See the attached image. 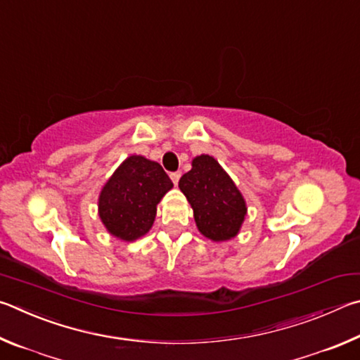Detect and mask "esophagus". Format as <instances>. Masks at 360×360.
Segmentation results:
<instances>
[{
  "instance_id": "obj_1",
  "label": "esophagus",
  "mask_w": 360,
  "mask_h": 360,
  "mask_svg": "<svg viewBox=\"0 0 360 360\" xmlns=\"http://www.w3.org/2000/svg\"><path fill=\"white\" fill-rule=\"evenodd\" d=\"M180 176H181V174H180V172H172V174H170V180L174 181V185H179Z\"/></svg>"
}]
</instances>
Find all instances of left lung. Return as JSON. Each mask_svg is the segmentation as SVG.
<instances>
[{"instance_id":"1","label":"left lung","mask_w":360,"mask_h":360,"mask_svg":"<svg viewBox=\"0 0 360 360\" xmlns=\"http://www.w3.org/2000/svg\"><path fill=\"white\" fill-rule=\"evenodd\" d=\"M190 202L200 234L212 242H226L240 232L247 202L234 180L213 156L199 155L191 170L179 181Z\"/></svg>"}]
</instances>
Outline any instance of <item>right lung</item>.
I'll list each match as a JSON object with an SVG mask.
<instances>
[{"mask_svg": "<svg viewBox=\"0 0 360 360\" xmlns=\"http://www.w3.org/2000/svg\"><path fill=\"white\" fill-rule=\"evenodd\" d=\"M172 186L156 161L131 155L101 190L98 215L110 236L123 242H134L151 229L156 205Z\"/></svg>", "mask_w": 360, "mask_h": 360, "instance_id": "obj_1", "label": "right lung"}]
</instances>
